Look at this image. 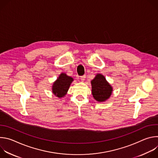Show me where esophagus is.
<instances>
[{
	"label": "esophagus",
	"instance_id": "esophagus-1",
	"mask_svg": "<svg viewBox=\"0 0 158 158\" xmlns=\"http://www.w3.org/2000/svg\"><path fill=\"white\" fill-rule=\"evenodd\" d=\"M85 79V76H81V77H80V79L82 82H84Z\"/></svg>",
	"mask_w": 158,
	"mask_h": 158
}]
</instances>
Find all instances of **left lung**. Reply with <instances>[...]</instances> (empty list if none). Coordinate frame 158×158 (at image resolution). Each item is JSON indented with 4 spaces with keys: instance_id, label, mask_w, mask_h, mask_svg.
Segmentation results:
<instances>
[{
    "instance_id": "8db88e82",
    "label": "left lung",
    "mask_w": 158,
    "mask_h": 158,
    "mask_svg": "<svg viewBox=\"0 0 158 158\" xmlns=\"http://www.w3.org/2000/svg\"><path fill=\"white\" fill-rule=\"evenodd\" d=\"M91 84L93 98L99 102L106 101L113 91L112 85L101 74H97L91 81Z\"/></svg>"
}]
</instances>
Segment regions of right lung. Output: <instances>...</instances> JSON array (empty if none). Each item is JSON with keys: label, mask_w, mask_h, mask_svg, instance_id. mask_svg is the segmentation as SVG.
Instances as JSON below:
<instances>
[{"label": "right lung", "mask_w": 158, "mask_h": 158, "mask_svg": "<svg viewBox=\"0 0 158 158\" xmlns=\"http://www.w3.org/2000/svg\"><path fill=\"white\" fill-rule=\"evenodd\" d=\"M73 81L74 79L72 77L67 76L65 73H62L60 74L52 85L53 94L59 98L64 97L67 94Z\"/></svg>", "instance_id": "right-lung-1"}]
</instances>
